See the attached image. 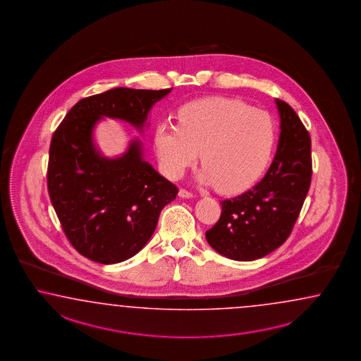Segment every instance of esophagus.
<instances>
[{"mask_svg": "<svg viewBox=\"0 0 361 361\" xmlns=\"http://www.w3.org/2000/svg\"><path fill=\"white\" fill-rule=\"evenodd\" d=\"M178 195H180L181 198H193L194 197V194L192 193V192H189V190H186V189H180Z\"/></svg>", "mask_w": 361, "mask_h": 361, "instance_id": "34e87169", "label": "esophagus"}]
</instances>
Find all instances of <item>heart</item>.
<instances>
[{"mask_svg":"<svg viewBox=\"0 0 361 361\" xmlns=\"http://www.w3.org/2000/svg\"><path fill=\"white\" fill-rule=\"evenodd\" d=\"M275 142V125L267 112L228 97L194 100L164 120L154 133L161 171L180 178L201 151L200 180L223 193L244 190L262 175Z\"/></svg>","mask_w":361,"mask_h":361,"instance_id":"obj_1","label":"heart"}]
</instances>
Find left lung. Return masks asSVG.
<instances>
[{
	"instance_id": "obj_1",
	"label": "left lung",
	"mask_w": 361,
	"mask_h": 361,
	"mask_svg": "<svg viewBox=\"0 0 361 361\" xmlns=\"http://www.w3.org/2000/svg\"><path fill=\"white\" fill-rule=\"evenodd\" d=\"M275 103L281 134L271 166L252 189L221 201L219 220L206 231L212 249L235 261H255L279 247L290 236L310 186L308 130L286 102Z\"/></svg>"
}]
</instances>
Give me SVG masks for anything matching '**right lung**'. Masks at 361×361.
Segmentation results:
<instances>
[{
	"label": "right lung",
	"instance_id": "1",
	"mask_svg": "<svg viewBox=\"0 0 361 361\" xmlns=\"http://www.w3.org/2000/svg\"><path fill=\"white\" fill-rule=\"evenodd\" d=\"M167 90L116 87L85 97L53 133L48 161V193L74 249L99 264H118L147 244L163 207L178 189L143 160L142 143L104 158L94 143L103 117L118 118L142 130L152 106Z\"/></svg>",
	"mask_w": 361,
	"mask_h": 361
}]
</instances>
